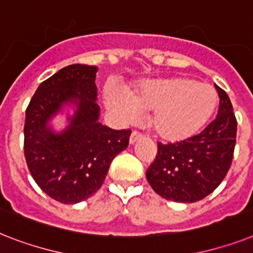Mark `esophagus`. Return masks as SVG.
<instances>
[{
  "instance_id": "34e87169",
  "label": "esophagus",
  "mask_w": 253,
  "mask_h": 253,
  "mask_svg": "<svg viewBox=\"0 0 253 253\" xmlns=\"http://www.w3.org/2000/svg\"><path fill=\"white\" fill-rule=\"evenodd\" d=\"M143 137V135H141L140 132H137V131H132V133H131L130 136V144H133V143H136L139 139H141Z\"/></svg>"
}]
</instances>
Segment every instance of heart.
Segmentation results:
<instances>
[{"label":"heart","mask_w":253,"mask_h":253,"mask_svg":"<svg viewBox=\"0 0 253 253\" xmlns=\"http://www.w3.org/2000/svg\"><path fill=\"white\" fill-rule=\"evenodd\" d=\"M106 105L126 122L143 112H153L152 128L166 141H180L194 136L208 123L217 106V92L209 84L188 78L148 80L130 94L109 87Z\"/></svg>","instance_id":"heart-1"}]
</instances>
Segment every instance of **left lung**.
Instances as JSON below:
<instances>
[{"label":"left lung","instance_id":"1","mask_svg":"<svg viewBox=\"0 0 253 253\" xmlns=\"http://www.w3.org/2000/svg\"><path fill=\"white\" fill-rule=\"evenodd\" d=\"M219 108L200 133L176 143H157V156L147 170L148 183L166 200L195 203L219 186L233 161L237 118L229 96L215 85Z\"/></svg>","mask_w":253,"mask_h":253}]
</instances>
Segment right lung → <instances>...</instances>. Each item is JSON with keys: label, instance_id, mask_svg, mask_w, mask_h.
Returning <instances> with one entry per match:
<instances>
[{"label": "right lung", "instance_id": "add662e5", "mask_svg": "<svg viewBox=\"0 0 253 253\" xmlns=\"http://www.w3.org/2000/svg\"><path fill=\"white\" fill-rule=\"evenodd\" d=\"M97 67L70 65L44 80L31 98L24 122V157L31 175L45 194L63 204L87 200L102 186L109 166L130 140V130H112L98 122ZM76 112L54 133L48 122L65 105Z\"/></svg>", "mask_w": 253, "mask_h": 253}]
</instances>
